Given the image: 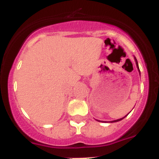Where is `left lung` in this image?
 <instances>
[{"label": "left lung", "instance_id": "left-lung-1", "mask_svg": "<svg viewBox=\"0 0 159 159\" xmlns=\"http://www.w3.org/2000/svg\"><path fill=\"white\" fill-rule=\"evenodd\" d=\"M134 60H135V63H136V66H137V67H138V69H139V71L140 72V70H139V64H138V61H137V60H136V58L135 57H134ZM127 115H128V114H127ZM126 116H125V117H126ZM125 117H123V118H122V119H117V120H114V121H111V123H116V122H119V121H120V120H122V119H124ZM99 122H101V121H99ZM103 122V121H102Z\"/></svg>", "mask_w": 159, "mask_h": 159}]
</instances>
